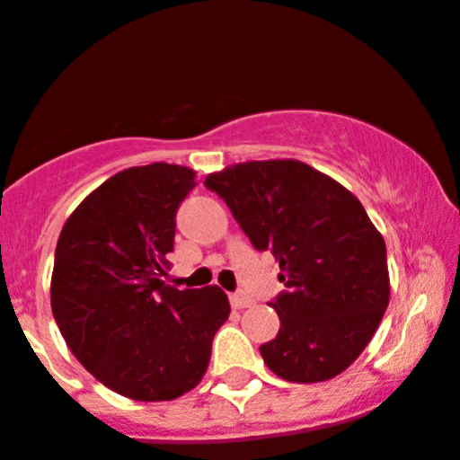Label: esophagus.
I'll return each mask as SVG.
<instances>
[{
  "instance_id": "1",
  "label": "esophagus",
  "mask_w": 460,
  "mask_h": 460,
  "mask_svg": "<svg viewBox=\"0 0 460 460\" xmlns=\"http://www.w3.org/2000/svg\"><path fill=\"white\" fill-rule=\"evenodd\" d=\"M230 304L234 308H247L252 304V297L245 296L243 291H236V293H232V296H230Z\"/></svg>"
}]
</instances>
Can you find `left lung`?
<instances>
[{
  "label": "left lung",
  "mask_w": 460,
  "mask_h": 460,
  "mask_svg": "<svg viewBox=\"0 0 460 460\" xmlns=\"http://www.w3.org/2000/svg\"><path fill=\"white\" fill-rule=\"evenodd\" d=\"M252 245L280 262L270 306L278 337L261 345L278 378L313 385L343 374L389 306L383 234L343 184L293 158L247 161L206 175Z\"/></svg>",
  "instance_id": "left-lung-1"
}]
</instances>
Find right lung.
Wrapping results in <instances>:
<instances>
[{"instance_id": "1", "label": "right lung", "mask_w": 460, "mask_h": 460, "mask_svg": "<svg viewBox=\"0 0 460 460\" xmlns=\"http://www.w3.org/2000/svg\"><path fill=\"white\" fill-rule=\"evenodd\" d=\"M195 175L167 163L123 169L82 199L56 245L49 293L60 334L82 367L137 402L175 400L202 383L230 317L217 285L180 291L161 280Z\"/></svg>"}]
</instances>
